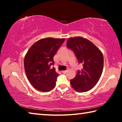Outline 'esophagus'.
Listing matches in <instances>:
<instances>
[{
	"label": "esophagus",
	"instance_id": "34e87169",
	"mask_svg": "<svg viewBox=\"0 0 122 122\" xmlns=\"http://www.w3.org/2000/svg\"><path fill=\"white\" fill-rule=\"evenodd\" d=\"M66 73H67V71H62V74H66Z\"/></svg>",
	"mask_w": 122,
	"mask_h": 122
}]
</instances>
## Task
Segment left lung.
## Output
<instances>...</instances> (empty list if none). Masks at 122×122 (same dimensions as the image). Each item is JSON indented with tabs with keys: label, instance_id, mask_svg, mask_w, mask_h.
I'll return each mask as SVG.
<instances>
[{
	"label": "left lung",
	"instance_id": "1",
	"mask_svg": "<svg viewBox=\"0 0 122 122\" xmlns=\"http://www.w3.org/2000/svg\"><path fill=\"white\" fill-rule=\"evenodd\" d=\"M67 47L74 51L79 63L83 65V68L77 71L70 83L76 92H88L95 86L102 75V53L93 43L80 36L68 39Z\"/></svg>",
	"mask_w": 122,
	"mask_h": 122
}]
</instances>
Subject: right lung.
I'll return each mask as SVG.
<instances>
[{"mask_svg":"<svg viewBox=\"0 0 122 122\" xmlns=\"http://www.w3.org/2000/svg\"><path fill=\"white\" fill-rule=\"evenodd\" d=\"M65 39L47 38L36 41L29 49L24 59L27 77L38 90L48 92L56 85L59 74L55 71L53 57Z\"/></svg>","mask_w":122,"mask_h":122,"instance_id":"1","label":"right lung"}]
</instances>
